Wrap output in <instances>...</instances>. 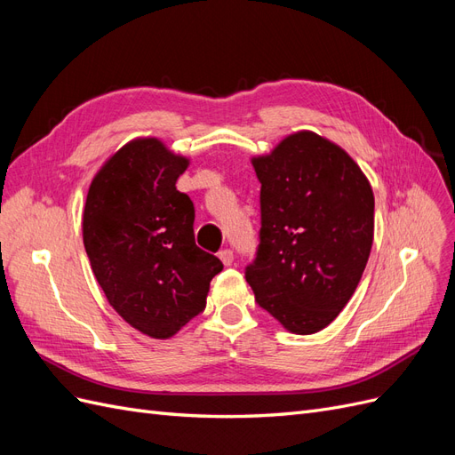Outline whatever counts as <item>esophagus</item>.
Wrapping results in <instances>:
<instances>
[{
	"mask_svg": "<svg viewBox=\"0 0 455 455\" xmlns=\"http://www.w3.org/2000/svg\"><path fill=\"white\" fill-rule=\"evenodd\" d=\"M218 258L222 259L224 266H231V264H233V251H229V249L220 251V252H218Z\"/></svg>",
	"mask_w": 455,
	"mask_h": 455,
	"instance_id": "obj_1",
	"label": "esophagus"
}]
</instances>
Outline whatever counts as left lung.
<instances>
[{
    "label": "left lung",
    "instance_id": "8db88e82",
    "mask_svg": "<svg viewBox=\"0 0 455 455\" xmlns=\"http://www.w3.org/2000/svg\"><path fill=\"white\" fill-rule=\"evenodd\" d=\"M259 244L244 277L288 332L315 334L347 306L374 243V194L346 149L311 131L252 157Z\"/></svg>",
    "mask_w": 455,
    "mask_h": 455
}]
</instances>
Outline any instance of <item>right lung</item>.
Listing matches in <instances>:
<instances>
[{"instance_id": "1", "label": "right lung", "mask_w": 455, "mask_h": 455, "mask_svg": "<svg viewBox=\"0 0 455 455\" xmlns=\"http://www.w3.org/2000/svg\"><path fill=\"white\" fill-rule=\"evenodd\" d=\"M189 164L157 139L117 149L92 178L84 244L96 281L123 321L139 332L172 338L204 309L224 264L196 244V209L176 189Z\"/></svg>"}]
</instances>
